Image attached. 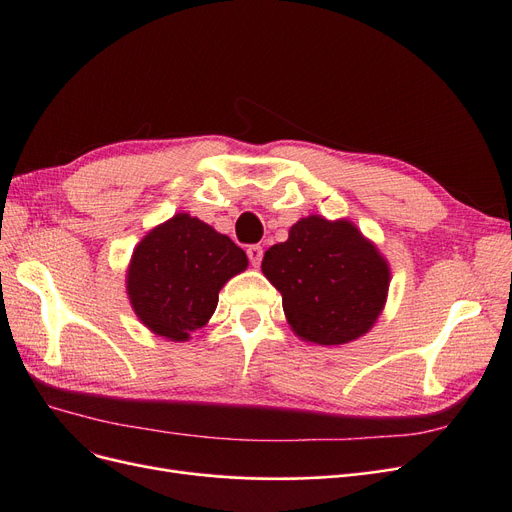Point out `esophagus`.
<instances>
[{"mask_svg": "<svg viewBox=\"0 0 512 512\" xmlns=\"http://www.w3.org/2000/svg\"><path fill=\"white\" fill-rule=\"evenodd\" d=\"M247 258H250V262H252V265L254 267H258L260 265V260H262V254H265V252H262V247L260 245H247Z\"/></svg>", "mask_w": 512, "mask_h": 512, "instance_id": "obj_1", "label": "esophagus"}]
</instances>
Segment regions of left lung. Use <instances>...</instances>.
I'll use <instances>...</instances> for the list:
<instances>
[{"label": "left lung", "instance_id": "8db88e82", "mask_svg": "<svg viewBox=\"0 0 512 512\" xmlns=\"http://www.w3.org/2000/svg\"><path fill=\"white\" fill-rule=\"evenodd\" d=\"M262 273L282 292L294 333L320 346L348 344L374 327L391 280L386 260L356 226L318 215L269 247Z\"/></svg>", "mask_w": 512, "mask_h": 512}]
</instances>
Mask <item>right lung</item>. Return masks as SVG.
Wrapping results in <instances>:
<instances>
[{
  "instance_id": "1",
  "label": "right lung",
  "mask_w": 512,
  "mask_h": 512,
  "mask_svg": "<svg viewBox=\"0 0 512 512\" xmlns=\"http://www.w3.org/2000/svg\"><path fill=\"white\" fill-rule=\"evenodd\" d=\"M245 267L247 256L235 241L177 213L136 245L128 271L130 303L153 333L185 342L205 327L222 286Z\"/></svg>"
}]
</instances>
